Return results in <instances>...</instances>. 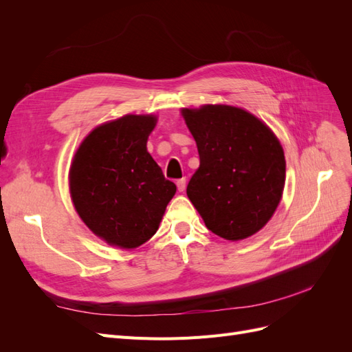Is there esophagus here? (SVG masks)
<instances>
[{"label": "esophagus", "mask_w": 352, "mask_h": 352, "mask_svg": "<svg viewBox=\"0 0 352 352\" xmlns=\"http://www.w3.org/2000/svg\"><path fill=\"white\" fill-rule=\"evenodd\" d=\"M176 185H177V190H179V192H184V190L186 189V179H185V177L179 179L177 182H176Z\"/></svg>", "instance_id": "obj_1"}]
</instances>
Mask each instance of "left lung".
I'll use <instances>...</instances> for the list:
<instances>
[{
	"instance_id": "1",
	"label": "left lung",
	"mask_w": 352,
	"mask_h": 352,
	"mask_svg": "<svg viewBox=\"0 0 352 352\" xmlns=\"http://www.w3.org/2000/svg\"><path fill=\"white\" fill-rule=\"evenodd\" d=\"M197 142L199 168L186 194L206 226L228 241L245 239L270 220L285 186L278 138L257 117L230 105L182 110Z\"/></svg>"
}]
</instances>
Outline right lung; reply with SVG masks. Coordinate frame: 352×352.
Masks as SVG:
<instances>
[{
  "instance_id": "1",
  "label": "right lung",
  "mask_w": 352,
  "mask_h": 352,
  "mask_svg": "<svg viewBox=\"0 0 352 352\" xmlns=\"http://www.w3.org/2000/svg\"><path fill=\"white\" fill-rule=\"evenodd\" d=\"M154 116H124L85 138L70 168L74 208L95 235L120 248H136L158 229L176 185L150 153Z\"/></svg>"
}]
</instances>
